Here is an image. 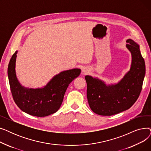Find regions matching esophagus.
<instances>
[{
    "mask_svg": "<svg viewBox=\"0 0 151 151\" xmlns=\"http://www.w3.org/2000/svg\"><path fill=\"white\" fill-rule=\"evenodd\" d=\"M83 72H84V73H86V72H87V71H86V70L85 68H84V69L83 70Z\"/></svg>",
    "mask_w": 151,
    "mask_h": 151,
    "instance_id": "1",
    "label": "esophagus"
}]
</instances>
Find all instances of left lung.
I'll return each mask as SVG.
<instances>
[{"label":"left lung","instance_id":"1","mask_svg":"<svg viewBox=\"0 0 151 151\" xmlns=\"http://www.w3.org/2000/svg\"><path fill=\"white\" fill-rule=\"evenodd\" d=\"M126 42L132 54L131 67L117 84L106 85L98 78L85 76L89 106L99 115L112 116L129 109L141 93L146 73L145 60L137 43L131 39Z\"/></svg>","mask_w":151,"mask_h":151}]
</instances>
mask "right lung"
<instances>
[{
  "label": "right lung",
  "instance_id": "obj_1",
  "mask_svg": "<svg viewBox=\"0 0 151 151\" xmlns=\"http://www.w3.org/2000/svg\"><path fill=\"white\" fill-rule=\"evenodd\" d=\"M16 51L8 67V77L12 96L15 104L29 114L45 117L52 114L60 108L68 85L81 73L74 68L63 71L54 76L43 88L29 89L21 86L16 75Z\"/></svg>",
  "mask_w": 151,
  "mask_h": 151
}]
</instances>
